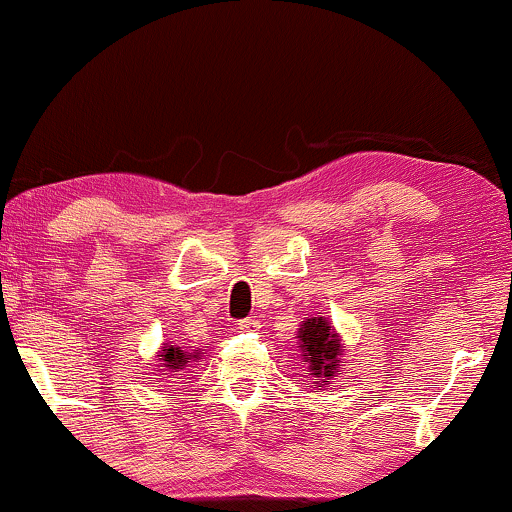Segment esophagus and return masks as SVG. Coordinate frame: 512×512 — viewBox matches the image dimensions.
I'll return each mask as SVG.
<instances>
[{"mask_svg": "<svg viewBox=\"0 0 512 512\" xmlns=\"http://www.w3.org/2000/svg\"><path fill=\"white\" fill-rule=\"evenodd\" d=\"M238 328H241V331H255V328H260V321H257L255 316H248V319L238 321Z\"/></svg>", "mask_w": 512, "mask_h": 512, "instance_id": "obj_1", "label": "esophagus"}]
</instances>
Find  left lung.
Wrapping results in <instances>:
<instances>
[{"mask_svg":"<svg viewBox=\"0 0 512 512\" xmlns=\"http://www.w3.org/2000/svg\"><path fill=\"white\" fill-rule=\"evenodd\" d=\"M297 338H300L302 357L309 366V375L316 380V387L331 385L340 364H345V361H340V335L335 333L331 321L326 316L304 319L297 328Z\"/></svg>","mask_w":512,"mask_h":512,"instance_id":"8db88e82","label":"left lung"}]
</instances>
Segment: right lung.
<instances>
[{"label": "right lung", "mask_w": 512, "mask_h": 512, "mask_svg": "<svg viewBox=\"0 0 512 512\" xmlns=\"http://www.w3.org/2000/svg\"><path fill=\"white\" fill-rule=\"evenodd\" d=\"M158 357H160V361H163V366H167V371L177 373L186 364H189L191 359L193 361L200 359V352H198V349H196V352H184V349L177 347V345H165L163 349H160Z\"/></svg>", "instance_id": "right-lung-1"}]
</instances>
